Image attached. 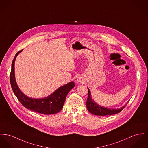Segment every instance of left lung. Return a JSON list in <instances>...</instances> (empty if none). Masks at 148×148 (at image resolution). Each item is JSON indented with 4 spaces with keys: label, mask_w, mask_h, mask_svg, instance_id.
<instances>
[{
    "label": "left lung",
    "mask_w": 148,
    "mask_h": 148,
    "mask_svg": "<svg viewBox=\"0 0 148 148\" xmlns=\"http://www.w3.org/2000/svg\"><path fill=\"white\" fill-rule=\"evenodd\" d=\"M88 88V98L87 100V108L88 110L91 113V114L96 115H100V116H105L108 115H113V114H117L121 112L125 108L127 103L125 105L123 106L122 107L118 108V109H110L108 108H105L101 105H99L97 103L94 101L92 99L91 96V91L90 89Z\"/></svg>",
    "instance_id": "1"
}]
</instances>
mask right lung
<instances>
[{
	"label": "right lung",
	"mask_w": 148,
	"mask_h": 148,
	"mask_svg": "<svg viewBox=\"0 0 148 148\" xmlns=\"http://www.w3.org/2000/svg\"><path fill=\"white\" fill-rule=\"evenodd\" d=\"M23 49L18 52L14 57L12 63L11 71L10 74V82L12 88L14 95L24 107L32 110L36 113L49 115L56 114L63 108L67 95L70 91L74 87V82L60 87L58 89L49 96L42 99L31 98L23 93L18 88L15 79L14 62L18 55Z\"/></svg>",
	"instance_id": "right-lung-1"
}]
</instances>
